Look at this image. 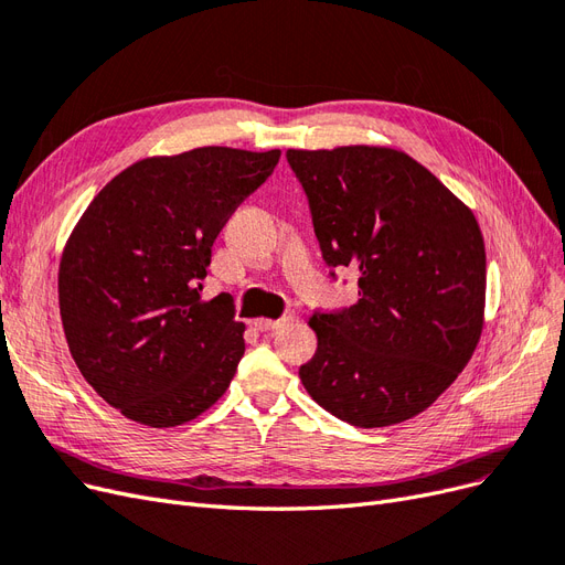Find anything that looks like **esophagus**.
<instances>
[{
	"mask_svg": "<svg viewBox=\"0 0 565 565\" xmlns=\"http://www.w3.org/2000/svg\"><path fill=\"white\" fill-rule=\"evenodd\" d=\"M290 321V317H281V319H256V329L267 333V331H277L281 326H286Z\"/></svg>",
	"mask_w": 565,
	"mask_h": 565,
	"instance_id": "34e87169",
	"label": "esophagus"
}]
</instances>
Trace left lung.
Segmentation results:
<instances>
[{
	"label": "left lung",
	"instance_id": "1",
	"mask_svg": "<svg viewBox=\"0 0 565 565\" xmlns=\"http://www.w3.org/2000/svg\"><path fill=\"white\" fill-rule=\"evenodd\" d=\"M321 256L359 271V302L315 312L300 366L315 402L354 427L429 408L483 329L486 248L475 213L423 163L390 148L288 150Z\"/></svg>",
	"mask_w": 565,
	"mask_h": 565
}]
</instances>
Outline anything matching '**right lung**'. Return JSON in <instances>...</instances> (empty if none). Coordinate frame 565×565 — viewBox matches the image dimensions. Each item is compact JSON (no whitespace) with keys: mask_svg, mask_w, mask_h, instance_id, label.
Here are the masks:
<instances>
[{"mask_svg":"<svg viewBox=\"0 0 565 565\" xmlns=\"http://www.w3.org/2000/svg\"><path fill=\"white\" fill-rule=\"evenodd\" d=\"M281 152L196 148L115 175L70 234L61 319L77 369L107 404L148 427L211 408L244 356L227 294L199 290L211 246Z\"/></svg>","mask_w":565,"mask_h":565,"instance_id":"1","label":"right lung"}]
</instances>
